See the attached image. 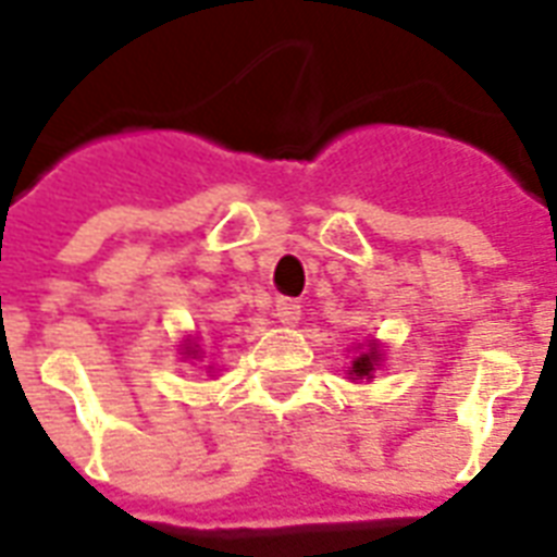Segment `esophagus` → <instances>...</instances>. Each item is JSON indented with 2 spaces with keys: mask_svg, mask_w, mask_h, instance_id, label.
Listing matches in <instances>:
<instances>
[{
  "mask_svg": "<svg viewBox=\"0 0 557 557\" xmlns=\"http://www.w3.org/2000/svg\"><path fill=\"white\" fill-rule=\"evenodd\" d=\"M277 319L283 325H295L301 319V304L295 298H280L277 301Z\"/></svg>",
  "mask_w": 557,
  "mask_h": 557,
  "instance_id": "obj_1",
  "label": "esophagus"
}]
</instances>
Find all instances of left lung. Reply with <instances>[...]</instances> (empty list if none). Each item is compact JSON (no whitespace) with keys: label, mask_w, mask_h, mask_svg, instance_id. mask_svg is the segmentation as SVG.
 <instances>
[{"label":"left lung","mask_w":557,"mask_h":557,"mask_svg":"<svg viewBox=\"0 0 557 557\" xmlns=\"http://www.w3.org/2000/svg\"><path fill=\"white\" fill-rule=\"evenodd\" d=\"M375 363H379V351H375V343H370V349L363 351L361 358L351 361L349 375H361V379H373Z\"/></svg>","instance_id":"8db88e82"}]
</instances>
